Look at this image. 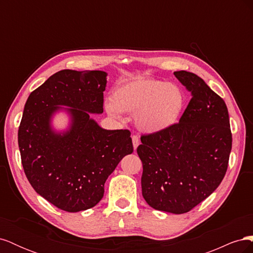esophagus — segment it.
Returning a JSON list of instances; mask_svg holds the SVG:
<instances>
[{"mask_svg":"<svg viewBox=\"0 0 253 253\" xmlns=\"http://www.w3.org/2000/svg\"><path fill=\"white\" fill-rule=\"evenodd\" d=\"M132 142H133L134 149L136 150L137 147H138V145H139V137L136 136V135H133V136H132Z\"/></svg>","mask_w":253,"mask_h":253,"instance_id":"34e87169","label":"esophagus"}]
</instances>
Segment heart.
Instances as JSON below:
<instances>
[{"instance_id": "heart-1", "label": "heart", "mask_w": 253, "mask_h": 253, "mask_svg": "<svg viewBox=\"0 0 253 253\" xmlns=\"http://www.w3.org/2000/svg\"><path fill=\"white\" fill-rule=\"evenodd\" d=\"M185 95L178 85L156 79H136L119 86L106 109L113 116L120 112L136 114L135 124L145 133H159L178 120Z\"/></svg>"}]
</instances>
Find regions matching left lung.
Wrapping results in <instances>:
<instances>
[{"mask_svg":"<svg viewBox=\"0 0 253 253\" xmlns=\"http://www.w3.org/2000/svg\"><path fill=\"white\" fill-rule=\"evenodd\" d=\"M191 100L179 122L142 134V196L152 208L187 213L214 192L227 172L232 147L225 101L193 73H174Z\"/></svg>","mask_w":253,"mask_h":253,"instance_id":"left-lung-1","label":"left lung"}]
</instances>
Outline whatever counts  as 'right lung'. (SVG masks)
Instances as JSON below:
<instances>
[{"label": "right lung", "instance_id": "1", "mask_svg": "<svg viewBox=\"0 0 253 253\" xmlns=\"http://www.w3.org/2000/svg\"><path fill=\"white\" fill-rule=\"evenodd\" d=\"M106 73L60 71L30 93L18 132L21 162L38 194L66 212L93 208L104 182L133 153L128 129H103L89 113H103ZM58 105L71 106L68 132L53 133L49 121Z\"/></svg>", "mask_w": 253, "mask_h": 253}]
</instances>
